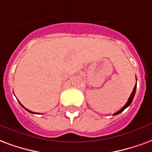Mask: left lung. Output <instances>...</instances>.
<instances>
[{
  "instance_id": "1",
  "label": "left lung",
  "mask_w": 152,
  "mask_h": 152,
  "mask_svg": "<svg viewBox=\"0 0 152 152\" xmlns=\"http://www.w3.org/2000/svg\"><path fill=\"white\" fill-rule=\"evenodd\" d=\"M136 79H137V78H136ZM136 87H137V84H136V85H135V86H134V90H133L132 93H131V95H130V96H129V99H128V101H127V103H126V104H125V106H124V107H123V108H121V109H120L119 111H117V113H115L113 114L114 116H115V115H117V114L121 113L124 111V110H125V109H126V108H127V107H129V104H131V102L133 101V99H134V97L135 91H136Z\"/></svg>"
}]
</instances>
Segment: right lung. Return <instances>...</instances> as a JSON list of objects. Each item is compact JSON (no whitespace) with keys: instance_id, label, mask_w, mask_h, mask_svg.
I'll return each instance as SVG.
<instances>
[{"instance_id":"obj_1","label":"right lung","mask_w":152,"mask_h":152,"mask_svg":"<svg viewBox=\"0 0 152 152\" xmlns=\"http://www.w3.org/2000/svg\"><path fill=\"white\" fill-rule=\"evenodd\" d=\"M19 103H20V102H19ZM21 105H22V104H21ZM22 106H23V105H22ZM23 108H25V109H26V110H27V111H28V112H30V113H35V114H37V113H33V112H31V111H29V110H28V109H26V108H25V107H23Z\"/></svg>"}]
</instances>
